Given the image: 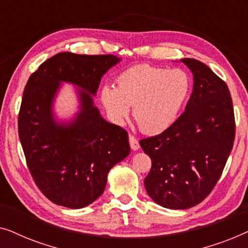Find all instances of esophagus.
I'll return each instance as SVG.
<instances>
[{"label": "esophagus", "instance_id": "1", "mask_svg": "<svg viewBox=\"0 0 248 248\" xmlns=\"http://www.w3.org/2000/svg\"><path fill=\"white\" fill-rule=\"evenodd\" d=\"M130 145H131V149L133 151H138L139 149H140V144H139L138 139L133 137V135H130Z\"/></svg>", "mask_w": 248, "mask_h": 248}]
</instances>
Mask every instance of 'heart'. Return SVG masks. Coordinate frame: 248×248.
I'll return each mask as SVG.
<instances>
[{"instance_id":"b5f03b06","label":"heart","mask_w":248,"mask_h":248,"mask_svg":"<svg viewBox=\"0 0 248 248\" xmlns=\"http://www.w3.org/2000/svg\"><path fill=\"white\" fill-rule=\"evenodd\" d=\"M189 90L191 80L184 71L140 64L118 76L117 88L105 84L100 101L114 123L123 124L133 106V117L140 130L158 134L177 121Z\"/></svg>"}]
</instances>
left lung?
<instances>
[{
	"instance_id": "obj_1",
	"label": "left lung",
	"mask_w": 248,
	"mask_h": 248,
	"mask_svg": "<svg viewBox=\"0 0 248 248\" xmlns=\"http://www.w3.org/2000/svg\"><path fill=\"white\" fill-rule=\"evenodd\" d=\"M193 74L185 111L162 133L140 145L151 158L144 179L148 195L162 208L199 204L215 187L232 152L235 116L227 84L204 63L183 59Z\"/></svg>"
}]
</instances>
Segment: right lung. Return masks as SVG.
<instances>
[{"instance_id":"right-lung-1","label":"right lung","mask_w":248,"mask_h":248,"mask_svg":"<svg viewBox=\"0 0 248 248\" xmlns=\"http://www.w3.org/2000/svg\"><path fill=\"white\" fill-rule=\"evenodd\" d=\"M114 55L59 53L45 61L26 84L19 138L33 181L55 204L82 209L103 194L108 172L130 155L127 132L94 106L101 78L121 62ZM63 83L76 86L77 111L56 114Z\"/></svg>"}]
</instances>
